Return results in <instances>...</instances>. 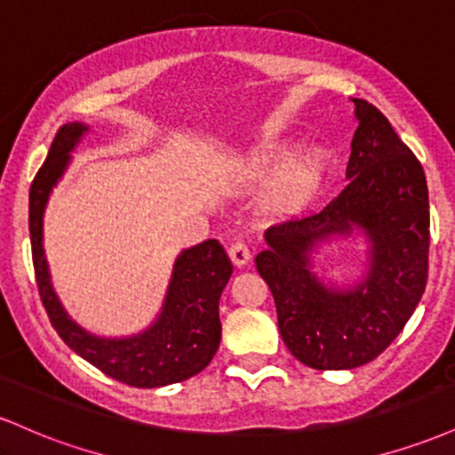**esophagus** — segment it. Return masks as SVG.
Returning a JSON list of instances; mask_svg holds the SVG:
<instances>
[{
    "label": "esophagus",
    "instance_id": "1",
    "mask_svg": "<svg viewBox=\"0 0 455 455\" xmlns=\"http://www.w3.org/2000/svg\"><path fill=\"white\" fill-rule=\"evenodd\" d=\"M228 257H231L233 265H237V267H243V265H248V260L252 259V252L248 250V245L237 242V243H233L231 248H228Z\"/></svg>",
    "mask_w": 455,
    "mask_h": 455
}]
</instances>
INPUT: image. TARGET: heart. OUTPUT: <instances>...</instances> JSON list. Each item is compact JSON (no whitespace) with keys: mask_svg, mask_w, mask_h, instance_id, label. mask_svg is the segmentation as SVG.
Listing matches in <instances>:
<instances>
[{"mask_svg":"<svg viewBox=\"0 0 455 455\" xmlns=\"http://www.w3.org/2000/svg\"><path fill=\"white\" fill-rule=\"evenodd\" d=\"M293 139L275 140L250 151L239 164V180L250 186L271 184L265 210L274 216H291L304 210L325 184L331 160L321 148L306 149Z\"/></svg>","mask_w":455,"mask_h":455,"instance_id":"heart-1","label":"heart"}]
</instances>
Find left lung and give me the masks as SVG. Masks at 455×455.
<instances>
[{"instance_id": "left-lung-1", "label": "left lung", "mask_w": 455, "mask_h": 455, "mask_svg": "<svg viewBox=\"0 0 455 455\" xmlns=\"http://www.w3.org/2000/svg\"><path fill=\"white\" fill-rule=\"evenodd\" d=\"M348 184L323 210L265 231L257 269L278 310L280 336L315 370H353L377 359L404 329L427 280L430 203L419 160L383 113L362 98ZM362 236L363 275L338 285L317 275L314 254Z\"/></svg>"}]
</instances>
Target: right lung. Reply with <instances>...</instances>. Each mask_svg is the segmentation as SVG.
I'll use <instances>...</instances> for the list:
<instances>
[{
  "instance_id": "1",
  "label": "right lung",
  "mask_w": 455,
  "mask_h": 455,
  "mask_svg": "<svg viewBox=\"0 0 455 455\" xmlns=\"http://www.w3.org/2000/svg\"><path fill=\"white\" fill-rule=\"evenodd\" d=\"M87 132L90 126L81 122L61 126L29 190V237L40 299L61 340L107 377L145 389L180 383L205 370L220 347L218 304L233 274L231 259L218 239L181 250L160 312L143 331L111 338L78 325L66 312L51 280L44 252V210L51 192L70 166L72 151Z\"/></svg>"
}]
</instances>
